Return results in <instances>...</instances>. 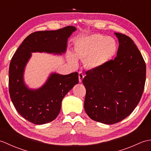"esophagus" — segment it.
<instances>
[{
    "label": "esophagus",
    "mask_w": 151,
    "mask_h": 151,
    "mask_svg": "<svg viewBox=\"0 0 151 151\" xmlns=\"http://www.w3.org/2000/svg\"><path fill=\"white\" fill-rule=\"evenodd\" d=\"M84 77V74L82 73V72H79L78 73V79H79V82H81L82 81L83 78Z\"/></svg>",
    "instance_id": "esophagus-1"
}]
</instances>
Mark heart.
<instances>
[{
    "label": "heart",
    "mask_w": 151,
    "mask_h": 151,
    "mask_svg": "<svg viewBox=\"0 0 151 151\" xmlns=\"http://www.w3.org/2000/svg\"><path fill=\"white\" fill-rule=\"evenodd\" d=\"M117 51V44L114 38L95 34L83 37L75 44V55L85 60L89 68L97 69L104 66L113 58ZM69 59L75 62L76 57L73 54L68 55Z\"/></svg>",
    "instance_id": "1"
}]
</instances>
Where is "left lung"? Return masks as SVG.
<instances>
[{
  "label": "left lung",
  "mask_w": 151,
  "mask_h": 151,
  "mask_svg": "<svg viewBox=\"0 0 151 151\" xmlns=\"http://www.w3.org/2000/svg\"><path fill=\"white\" fill-rule=\"evenodd\" d=\"M117 56L104 66L86 72L84 109L91 119L104 124L117 123L132 113L145 88L146 64L133 40L115 32Z\"/></svg>",
  "instance_id": "8db88e82"
}]
</instances>
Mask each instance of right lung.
I'll use <instances>...</instances> for the list:
<instances>
[{
    "label": "right lung",
    "instance_id": "right-lung-1",
    "mask_svg": "<svg viewBox=\"0 0 151 151\" xmlns=\"http://www.w3.org/2000/svg\"><path fill=\"white\" fill-rule=\"evenodd\" d=\"M75 30V27L68 26L56 30L35 32L25 38L12 57L9 67V95L16 110L30 123L43 124L55 119L63 98L78 83L76 72L67 75L54 73L40 89H28L22 76L31 52H65L67 39Z\"/></svg>",
    "mask_w": 151,
    "mask_h": 151
}]
</instances>
